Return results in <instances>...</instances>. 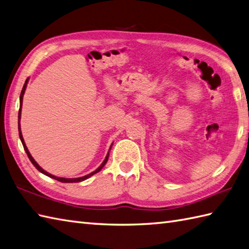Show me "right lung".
Masks as SVG:
<instances>
[{
    "label": "right lung",
    "instance_id": "obj_1",
    "mask_svg": "<svg viewBox=\"0 0 249 249\" xmlns=\"http://www.w3.org/2000/svg\"><path fill=\"white\" fill-rule=\"evenodd\" d=\"M27 81H29V79H26V81H25V83H24V85H23V88H22V90H21V95H20V108H19V115H18V129H19V136H20V140H21V142H22V145H23V148H24V150H25V152H26V154H27V157H29V159H30V161L32 162V164L34 165V166L40 171V173H42L43 175H46V176H48V177H50V178H53V179H55V180H57V181H59V182H63V183H72V182H81V181H84V180H86V179H88L89 178V177H91L92 175H95V174H97V173H99V171H100L102 168H103V166L104 165L107 164V160H108V154L109 153H107V158H106V160H104L103 161V163L100 165V166H99L95 171H92V173H90V174H88V175H86V176H84V177H81V178H74V179H67V178H58V177H56V176H53V175H51V174H49V173H47L46 170H43L39 165H38L37 163H36V161L34 159H33V157L31 156V153H30V151H29V149H27V147H26V145H25V142H24V140H23V136H22V133H21V128H20V118H21V107H22V100H23V95H24V91H25V88H26V85H27Z\"/></svg>",
    "mask_w": 249,
    "mask_h": 249
}]
</instances>
